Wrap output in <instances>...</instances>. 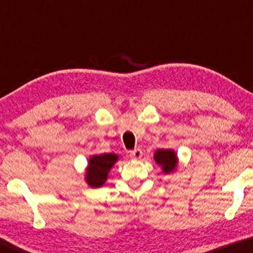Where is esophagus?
<instances>
[{
  "label": "esophagus",
  "mask_w": 253,
  "mask_h": 253,
  "mask_svg": "<svg viewBox=\"0 0 253 253\" xmlns=\"http://www.w3.org/2000/svg\"><path fill=\"white\" fill-rule=\"evenodd\" d=\"M143 157V151L140 148H136V150L130 151V158L134 159V160H139Z\"/></svg>",
  "instance_id": "1"
}]
</instances>
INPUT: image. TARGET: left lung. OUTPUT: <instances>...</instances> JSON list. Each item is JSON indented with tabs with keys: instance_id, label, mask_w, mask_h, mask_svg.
<instances>
[{
	"instance_id": "1",
	"label": "left lung",
	"mask_w": 253,
	"mask_h": 253,
	"mask_svg": "<svg viewBox=\"0 0 253 253\" xmlns=\"http://www.w3.org/2000/svg\"><path fill=\"white\" fill-rule=\"evenodd\" d=\"M154 160L161 166L165 174H170L177 167V157L172 150H158L154 153Z\"/></svg>"
}]
</instances>
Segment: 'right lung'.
Returning <instances> with one entry per match:
<instances>
[{
    "label": "right lung",
    "instance_id": "1",
    "mask_svg": "<svg viewBox=\"0 0 253 253\" xmlns=\"http://www.w3.org/2000/svg\"><path fill=\"white\" fill-rule=\"evenodd\" d=\"M119 157L114 153L92 155L89 158L88 167L86 169V183L91 188H100L108 178V172Z\"/></svg>",
    "mask_w": 253,
    "mask_h": 253
}]
</instances>
